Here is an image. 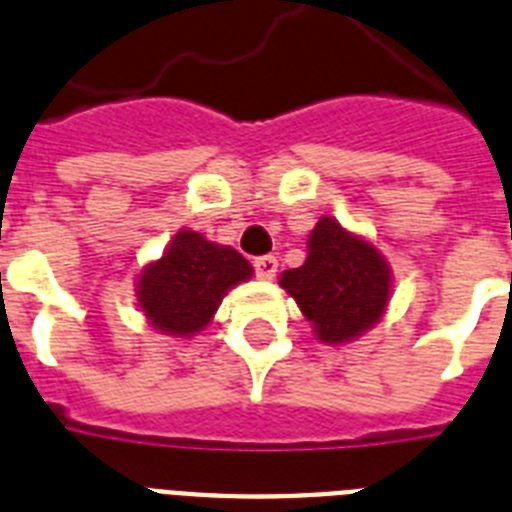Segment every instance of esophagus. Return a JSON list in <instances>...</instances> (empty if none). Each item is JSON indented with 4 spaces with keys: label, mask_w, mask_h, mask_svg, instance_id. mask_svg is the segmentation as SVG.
I'll list each match as a JSON object with an SVG mask.
<instances>
[{
    "label": "esophagus",
    "mask_w": 512,
    "mask_h": 512,
    "mask_svg": "<svg viewBox=\"0 0 512 512\" xmlns=\"http://www.w3.org/2000/svg\"><path fill=\"white\" fill-rule=\"evenodd\" d=\"M255 273H257V278H263V281H270V278H276L278 260L273 255L257 257V260H255Z\"/></svg>",
    "instance_id": "34e87169"
}]
</instances>
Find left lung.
<instances>
[{"label": "left lung", "instance_id": "obj_1", "mask_svg": "<svg viewBox=\"0 0 512 512\" xmlns=\"http://www.w3.org/2000/svg\"><path fill=\"white\" fill-rule=\"evenodd\" d=\"M281 289L312 322L317 341L341 346L382 320L393 291L388 260L367 236L322 216L307 239V260L283 270Z\"/></svg>", "mask_w": 512, "mask_h": 512}]
</instances>
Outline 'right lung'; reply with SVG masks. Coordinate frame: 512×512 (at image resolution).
<instances>
[{
    "instance_id": "right-lung-1",
    "label": "right lung",
    "mask_w": 512,
    "mask_h": 512,
    "mask_svg": "<svg viewBox=\"0 0 512 512\" xmlns=\"http://www.w3.org/2000/svg\"><path fill=\"white\" fill-rule=\"evenodd\" d=\"M252 265L234 247L182 229L137 276V304L163 336L190 338L208 325L223 296L252 278Z\"/></svg>"
}]
</instances>
